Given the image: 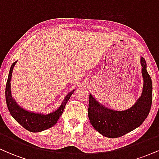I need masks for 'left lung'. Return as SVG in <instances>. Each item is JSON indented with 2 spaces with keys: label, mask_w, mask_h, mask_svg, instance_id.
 Instances as JSON below:
<instances>
[{
  "label": "left lung",
  "mask_w": 159,
  "mask_h": 159,
  "mask_svg": "<svg viewBox=\"0 0 159 159\" xmlns=\"http://www.w3.org/2000/svg\"><path fill=\"white\" fill-rule=\"evenodd\" d=\"M143 88L141 96L131 108L113 111L100 105L90 94L88 116L93 127L107 138H119L140 126L148 116L152 106V84L147 71L145 59L141 57Z\"/></svg>",
  "instance_id": "left-lung-1"
}]
</instances>
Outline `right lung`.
Returning <instances> with one entry per match:
<instances>
[{"label": "right lung", "instance_id": "right-lung-1", "mask_svg": "<svg viewBox=\"0 0 159 159\" xmlns=\"http://www.w3.org/2000/svg\"><path fill=\"white\" fill-rule=\"evenodd\" d=\"M16 62H14L11 66L10 72H9L8 79H7L6 84V90H5V96H6L7 105L10 114L20 125H22L27 130L31 132H39L48 129L52 127L57 122L60 116L63 114L64 110L66 104L70 98V96L73 93V91H71L66 96L63 102H62L61 107L57 110L49 114H40L36 113H31L27 111L20 107L19 105L15 102L11 96L10 90V81L12 78V70L15 66Z\"/></svg>", "mask_w": 159, "mask_h": 159}]
</instances>
